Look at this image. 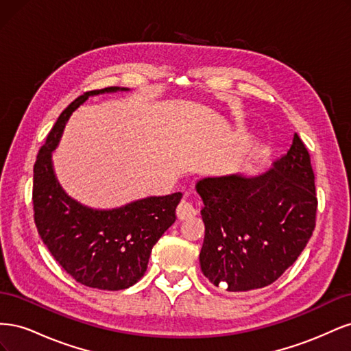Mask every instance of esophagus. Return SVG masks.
<instances>
[{"mask_svg":"<svg viewBox=\"0 0 351 351\" xmlns=\"http://www.w3.org/2000/svg\"><path fill=\"white\" fill-rule=\"evenodd\" d=\"M176 214H177V218H178L180 221H186V219H190V218L196 217L197 209H196V206H195L189 199H183V200L178 204Z\"/></svg>","mask_w":351,"mask_h":351,"instance_id":"1","label":"esophagus"}]
</instances>
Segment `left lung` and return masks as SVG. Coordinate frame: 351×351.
Returning <instances> with one entry per match:
<instances>
[{"label":"left lung","instance_id":"obj_1","mask_svg":"<svg viewBox=\"0 0 351 351\" xmlns=\"http://www.w3.org/2000/svg\"><path fill=\"white\" fill-rule=\"evenodd\" d=\"M196 192L205 205L200 269L227 291L256 290L277 281L315 230V174L297 133L269 171L206 177L199 180Z\"/></svg>","mask_w":351,"mask_h":351}]
</instances>
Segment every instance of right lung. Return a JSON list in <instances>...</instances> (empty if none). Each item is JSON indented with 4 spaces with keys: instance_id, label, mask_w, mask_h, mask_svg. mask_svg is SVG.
<instances>
[{
    "instance_id": "add662e5",
    "label": "right lung",
    "mask_w": 351,
    "mask_h": 351,
    "mask_svg": "<svg viewBox=\"0 0 351 351\" xmlns=\"http://www.w3.org/2000/svg\"><path fill=\"white\" fill-rule=\"evenodd\" d=\"M127 88L111 86L84 92L61 112L47 136L34 167V212L39 236L54 259L77 282L99 290H124L139 281L155 243L174 224L177 192L130 202L114 209H92L71 199L52 167V151L60 143L74 110L89 97Z\"/></svg>"
}]
</instances>
